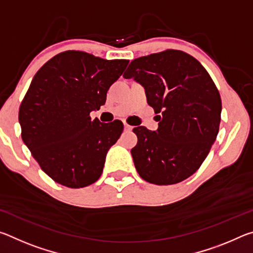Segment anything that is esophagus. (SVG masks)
Returning a JSON list of instances; mask_svg holds the SVG:
<instances>
[{
  "label": "esophagus",
  "mask_w": 253,
  "mask_h": 253,
  "mask_svg": "<svg viewBox=\"0 0 253 253\" xmlns=\"http://www.w3.org/2000/svg\"><path fill=\"white\" fill-rule=\"evenodd\" d=\"M124 127H125L126 130H131L132 129V127L128 125V124H126V123H124Z\"/></svg>",
  "instance_id": "1"
}]
</instances>
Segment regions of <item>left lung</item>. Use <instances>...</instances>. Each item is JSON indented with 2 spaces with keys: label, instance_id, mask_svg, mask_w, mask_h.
Wrapping results in <instances>:
<instances>
[{
  "label": "left lung",
  "instance_id": "1",
  "mask_svg": "<svg viewBox=\"0 0 253 253\" xmlns=\"http://www.w3.org/2000/svg\"><path fill=\"white\" fill-rule=\"evenodd\" d=\"M124 78L142 84L160 114L157 130L132 129L138 140L130 153L140 177L156 185L190 177L207 158L221 122V97L208 71L192 55L166 50L132 60Z\"/></svg>",
  "mask_w": 253,
  "mask_h": 253
}]
</instances>
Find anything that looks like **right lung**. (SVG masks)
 I'll list each match as a JSON object with an SVG mask.
<instances>
[{
	"mask_svg": "<svg viewBox=\"0 0 253 253\" xmlns=\"http://www.w3.org/2000/svg\"><path fill=\"white\" fill-rule=\"evenodd\" d=\"M128 62L66 51L33 77L20 106L19 123L24 144L53 181L80 188L100 177L107 152L124 125L91 121L90 113L105 105L107 91Z\"/></svg>",
	"mask_w": 253,
	"mask_h": 253,
	"instance_id": "add662e5",
	"label": "right lung"
}]
</instances>
